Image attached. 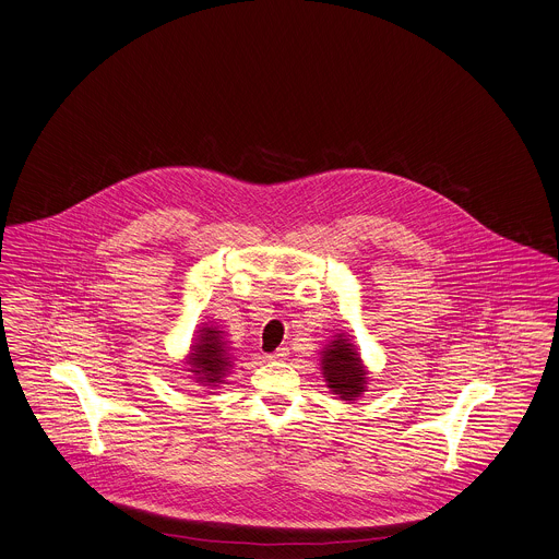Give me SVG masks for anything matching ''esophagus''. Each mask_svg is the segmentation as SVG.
<instances>
[{"label":"esophagus","mask_w":559,"mask_h":559,"mask_svg":"<svg viewBox=\"0 0 559 559\" xmlns=\"http://www.w3.org/2000/svg\"><path fill=\"white\" fill-rule=\"evenodd\" d=\"M287 356H289V349H287V347H278V349L272 352L267 358L274 360V362H283V360H287Z\"/></svg>","instance_id":"esophagus-1"}]
</instances>
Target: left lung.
Masks as SVG:
<instances>
[{
    "label": "left lung",
    "mask_w": 559,
    "mask_h": 559,
    "mask_svg": "<svg viewBox=\"0 0 559 559\" xmlns=\"http://www.w3.org/2000/svg\"><path fill=\"white\" fill-rule=\"evenodd\" d=\"M321 371L328 381L332 394H338L343 401H356L369 381V371L365 369L360 354L347 336L338 334L321 352Z\"/></svg>",
    "instance_id": "1"
}]
</instances>
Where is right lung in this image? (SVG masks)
<instances>
[{
  "instance_id": "obj_1",
  "label": "right lung",
  "mask_w": 559,
  "mask_h": 559,
  "mask_svg": "<svg viewBox=\"0 0 559 559\" xmlns=\"http://www.w3.org/2000/svg\"><path fill=\"white\" fill-rule=\"evenodd\" d=\"M227 345L223 330L216 325H203L199 330L187 360L188 371L192 372L197 383L218 385L225 381L227 372L231 371V347Z\"/></svg>"
}]
</instances>
